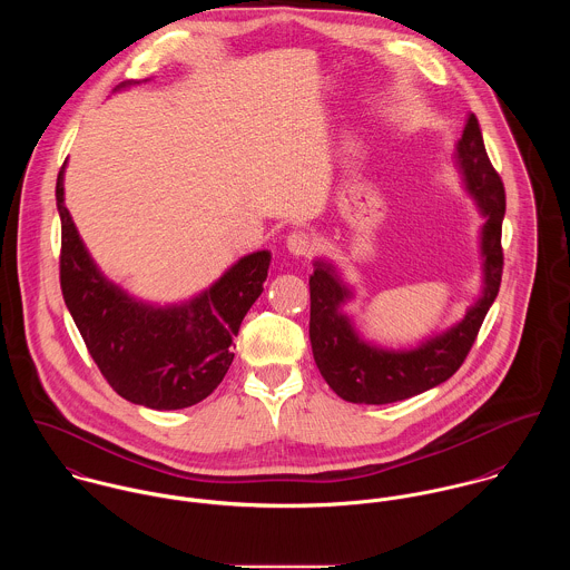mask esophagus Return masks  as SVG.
<instances>
[{"instance_id": "34e87169", "label": "esophagus", "mask_w": 570, "mask_h": 570, "mask_svg": "<svg viewBox=\"0 0 570 570\" xmlns=\"http://www.w3.org/2000/svg\"><path fill=\"white\" fill-rule=\"evenodd\" d=\"M287 249L294 254V256H309L312 254V249H314V242H312V237L307 235V233H292L289 237H287Z\"/></svg>"}]
</instances>
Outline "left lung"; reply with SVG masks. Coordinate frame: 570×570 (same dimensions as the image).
Instances as JSON below:
<instances>
[{"label": "left lung", "mask_w": 570, "mask_h": 570, "mask_svg": "<svg viewBox=\"0 0 570 570\" xmlns=\"http://www.w3.org/2000/svg\"><path fill=\"white\" fill-rule=\"evenodd\" d=\"M454 163L463 190L485 219L479 233L481 294L465 316L407 348H389L362 335L344 307L355 298L342 272L326 258H314L309 276V340L316 366L331 391L351 404H393L421 395L450 380L468 357L476 333L493 305L502 276L504 188L489 163L474 114L468 116Z\"/></svg>", "instance_id": "obj_1"}]
</instances>
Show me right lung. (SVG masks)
<instances>
[{
	"label": "right lung",
	"instance_id": "1",
	"mask_svg": "<svg viewBox=\"0 0 570 570\" xmlns=\"http://www.w3.org/2000/svg\"><path fill=\"white\" fill-rule=\"evenodd\" d=\"M138 82H120L114 91ZM66 164L57 177L61 289L89 355L109 386L136 406L179 410L199 404L233 364V337L263 292L272 254H245L188 301L156 305L136 298L100 272L82 244L66 206Z\"/></svg>",
	"mask_w": 570,
	"mask_h": 570
}]
</instances>
